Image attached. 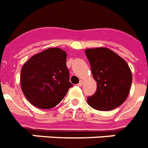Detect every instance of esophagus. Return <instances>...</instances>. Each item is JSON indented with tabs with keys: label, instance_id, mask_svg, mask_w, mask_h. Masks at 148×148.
<instances>
[{
	"label": "esophagus",
	"instance_id": "obj_1",
	"mask_svg": "<svg viewBox=\"0 0 148 148\" xmlns=\"http://www.w3.org/2000/svg\"><path fill=\"white\" fill-rule=\"evenodd\" d=\"M82 85H83V80H80L79 83L78 84V86H82Z\"/></svg>",
	"mask_w": 148,
	"mask_h": 148
}]
</instances>
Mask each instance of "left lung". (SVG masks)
<instances>
[{"label":"left lung","instance_id":"left-lung-1","mask_svg":"<svg viewBox=\"0 0 148 148\" xmlns=\"http://www.w3.org/2000/svg\"><path fill=\"white\" fill-rule=\"evenodd\" d=\"M97 90L88 97V106L99 111H110L120 106L128 96L132 86L131 69L123 58L106 47L86 49Z\"/></svg>","mask_w":148,"mask_h":148}]
</instances>
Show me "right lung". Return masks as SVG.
<instances>
[{
  "mask_svg": "<svg viewBox=\"0 0 148 148\" xmlns=\"http://www.w3.org/2000/svg\"><path fill=\"white\" fill-rule=\"evenodd\" d=\"M66 53L49 48L34 55L23 64L21 86L27 100L39 108L49 109L62 101L73 85L66 67Z\"/></svg>",
  "mask_w": 148,
  "mask_h": 148,
  "instance_id": "obj_1",
  "label": "right lung"
}]
</instances>
